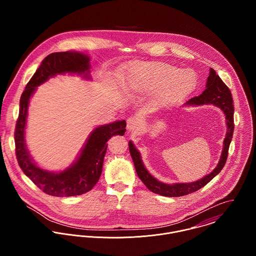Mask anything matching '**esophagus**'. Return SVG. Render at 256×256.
Returning <instances> with one entry per match:
<instances>
[{"instance_id": "34e87169", "label": "esophagus", "mask_w": 256, "mask_h": 256, "mask_svg": "<svg viewBox=\"0 0 256 256\" xmlns=\"http://www.w3.org/2000/svg\"><path fill=\"white\" fill-rule=\"evenodd\" d=\"M140 125L139 119L136 116H131L127 119V130L128 132H134Z\"/></svg>"}]
</instances>
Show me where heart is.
<instances>
[{
  "label": "heart",
  "mask_w": 256,
  "mask_h": 256,
  "mask_svg": "<svg viewBox=\"0 0 256 256\" xmlns=\"http://www.w3.org/2000/svg\"><path fill=\"white\" fill-rule=\"evenodd\" d=\"M192 76L189 82L184 80ZM130 86L139 92H150L158 88V104L166 106L182 100L195 88V76L189 71L164 62H134L127 68ZM188 78V77H187Z\"/></svg>",
  "instance_id": "heart-1"
}]
</instances>
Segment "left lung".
Returning a JSON list of instances; mask_svg holds the SVG:
<instances>
[{"label": "left lung", "mask_w": 256, "mask_h": 256, "mask_svg": "<svg viewBox=\"0 0 256 256\" xmlns=\"http://www.w3.org/2000/svg\"><path fill=\"white\" fill-rule=\"evenodd\" d=\"M207 88L200 94L199 96H195L190 98L186 104L187 106H202V104H214L224 111L226 119L228 132L224 141V150L220 156L219 164L217 168L205 178L199 180L198 182L191 183H176V184H166V183L158 182L154 178H152L145 168L140 152L134 146L132 142H129V150L134 162V166L136 168V172L139 178L143 182L148 190L154 193L166 196V197H180L184 196L189 193L195 192L200 188L204 187L208 182H210L222 170L228 154V148L232 139L234 123V102L232 98L230 90L226 86V84L220 80L214 69H210V74L207 80Z\"/></svg>", "instance_id": "1"}]
</instances>
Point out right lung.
<instances>
[{
	"label": "right lung",
	"instance_id": "add662e5",
	"mask_svg": "<svg viewBox=\"0 0 256 256\" xmlns=\"http://www.w3.org/2000/svg\"><path fill=\"white\" fill-rule=\"evenodd\" d=\"M88 70L90 58L84 54L71 51L51 53L43 59L20 96V113L14 129L16 160L24 174L44 193L52 196L69 197L88 192L100 178L108 148L106 142L112 136H122L126 131L125 120L98 127L90 136L78 160L60 174L43 170L32 160L24 143V127L30 98L36 88L57 74H88Z\"/></svg>",
	"mask_w": 256,
	"mask_h": 256
}]
</instances>
